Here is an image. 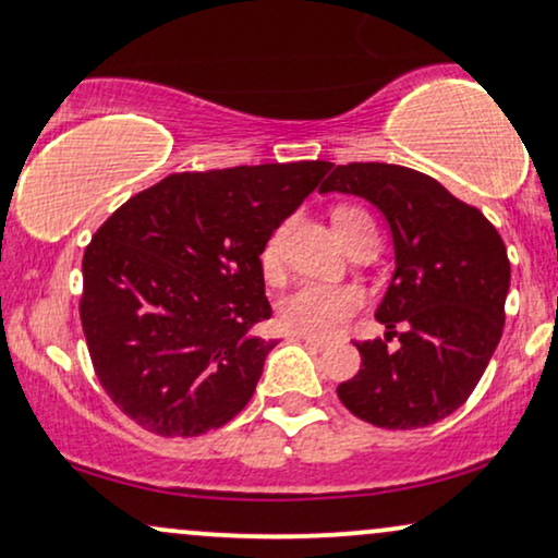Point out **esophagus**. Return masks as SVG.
Wrapping results in <instances>:
<instances>
[{
	"label": "esophagus",
	"instance_id": "1",
	"mask_svg": "<svg viewBox=\"0 0 558 558\" xmlns=\"http://www.w3.org/2000/svg\"><path fill=\"white\" fill-rule=\"evenodd\" d=\"M299 340L303 342V344H306V348H312V350H327L329 348V344L327 342H324V340H319V337H308V335H299Z\"/></svg>",
	"mask_w": 558,
	"mask_h": 558
}]
</instances>
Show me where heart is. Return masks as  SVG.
<instances>
[{
	"label": "heart",
	"mask_w": 558,
	"mask_h": 558,
	"mask_svg": "<svg viewBox=\"0 0 558 558\" xmlns=\"http://www.w3.org/2000/svg\"><path fill=\"white\" fill-rule=\"evenodd\" d=\"M363 214L357 208H337L335 227H340L348 216ZM288 227H278L267 236L263 246V270L267 278H275L280 272V259H283ZM363 293L355 286H335V283H306L288 293L280 303V319L295 335L308 337H331L344 327V322L361 308Z\"/></svg>",
	"instance_id": "b5f03b06"
}]
</instances>
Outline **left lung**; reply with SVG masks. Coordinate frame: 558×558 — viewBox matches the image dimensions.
<instances>
[{
  "mask_svg": "<svg viewBox=\"0 0 558 558\" xmlns=\"http://www.w3.org/2000/svg\"><path fill=\"white\" fill-rule=\"evenodd\" d=\"M319 193L368 201L393 242V272L376 308L386 340L357 342L361 371L337 386V397L386 429L446 420L476 389L502 337L510 291L502 236L482 210L409 167L340 165ZM389 333L400 335L397 351L388 350Z\"/></svg>",
  "mask_w": 558,
  "mask_h": 558,
  "instance_id": "1",
  "label": "left lung"
}]
</instances>
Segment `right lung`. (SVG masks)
<instances>
[{"label": "right lung", "mask_w": 558, "mask_h": 558, "mask_svg": "<svg viewBox=\"0 0 558 558\" xmlns=\"http://www.w3.org/2000/svg\"><path fill=\"white\" fill-rule=\"evenodd\" d=\"M329 161L169 174L133 195L82 259V329L102 389L161 437L234 420L275 340L259 255Z\"/></svg>", "instance_id": "right-lung-1"}]
</instances>
